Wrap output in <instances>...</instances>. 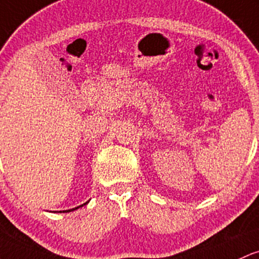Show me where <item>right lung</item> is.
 <instances>
[{
	"label": "right lung",
	"instance_id": "right-lung-1",
	"mask_svg": "<svg viewBox=\"0 0 259 259\" xmlns=\"http://www.w3.org/2000/svg\"><path fill=\"white\" fill-rule=\"evenodd\" d=\"M86 204H87V203H84V204H82V205H79V206H77V208H73V209H70V210H64V211H67V212H69V211H72V210H76V209H78V208H81V206H83V205H86Z\"/></svg>",
	"mask_w": 259,
	"mask_h": 259
}]
</instances>
